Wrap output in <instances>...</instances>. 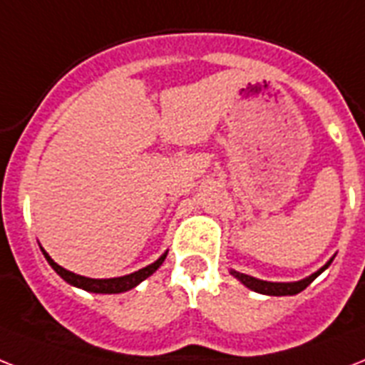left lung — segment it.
I'll return each mask as SVG.
<instances>
[{"mask_svg":"<svg viewBox=\"0 0 365 365\" xmlns=\"http://www.w3.org/2000/svg\"><path fill=\"white\" fill-rule=\"evenodd\" d=\"M331 262V260H330ZM330 262L322 266L319 272H315L313 275L306 277V279L302 281H296V283H269V281H260L257 277H251V275H245V274H240V272H232V275L236 279H240L244 283L245 287H250L251 290L255 292H260V294H269V296H292V294H298L302 290L309 287L313 281L317 279V275H321L324 269L330 266Z\"/></svg>","mask_w":365,"mask_h":365,"instance_id":"obj_1","label":"left lung"}]
</instances>
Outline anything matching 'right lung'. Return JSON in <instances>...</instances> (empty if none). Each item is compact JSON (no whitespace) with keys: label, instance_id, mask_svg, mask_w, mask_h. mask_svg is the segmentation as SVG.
Returning <instances> with one entry per match:
<instances>
[{"label":"right lung","instance_id":"1","mask_svg":"<svg viewBox=\"0 0 365 365\" xmlns=\"http://www.w3.org/2000/svg\"><path fill=\"white\" fill-rule=\"evenodd\" d=\"M41 251H43L44 259L48 260V264L56 269V274L61 275V277H63L67 283H71V285H75V287H80V289H84V290H90V292H99V294H118V292H125V290L133 289V287L138 285L140 281H144L146 277H150V275H152L153 272H155V269L159 268L163 262H165V259H167V253H165L161 259H157L153 264L138 269V272H135V274L123 275V277H112V279H90V277L76 275V274H73V272H69V269L61 268V266L56 264L54 260L50 259L46 251L44 250H41Z\"/></svg>","mask_w":365,"mask_h":365}]
</instances>
